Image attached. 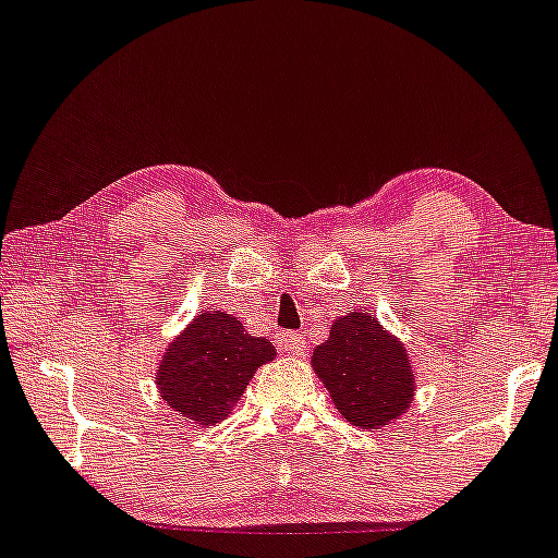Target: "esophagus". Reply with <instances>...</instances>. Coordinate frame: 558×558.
Listing matches in <instances>:
<instances>
[{
	"label": "esophagus",
	"mask_w": 558,
	"mask_h": 558,
	"mask_svg": "<svg viewBox=\"0 0 558 558\" xmlns=\"http://www.w3.org/2000/svg\"><path fill=\"white\" fill-rule=\"evenodd\" d=\"M278 348L288 352V355L299 357L303 355V350H306V340H303L301 335H295V331H283V335L278 337Z\"/></svg>",
	"instance_id": "esophagus-1"
}]
</instances>
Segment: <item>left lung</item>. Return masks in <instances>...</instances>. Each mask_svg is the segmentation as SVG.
Wrapping results in <instances>:
<instances>
[{
	"mask_svg": "<svg viewBox=\"0 0 558 558\" xmlns=\"http://www.w3.org/2000/svg\"><path fill=\"white\" fill-rule=\"evenodd\" d=\"M312 365L337 412L361 429L399 420L414 399V371L404 344L368 312L331 322L329 340L314 350Z\"/></svg>",
	"mask_w": 558,
	"mask_h": 558,
	"instance_id": "1",
	"label": "left lung"
}]
</instances>
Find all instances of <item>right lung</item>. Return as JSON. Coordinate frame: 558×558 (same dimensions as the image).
<instances>
[{
  "mask_svg": "<svg viewBox=\"0 0 558 558\" xmlns=\"http://www.w3.org/2000/svg\"><path fill=\"white\" fill-rule=\"evenodd\" d=\"M275 361L272 342L246 335L227 312H201L167 344L157 389L169 409L210 427L236 407L259 365Z\"/></svg>",
  "mask_w": 558,
  "mask_h": 558,
  "instance_id": "right-lung-1",
  "label": "right lung"
}]
</instances>
